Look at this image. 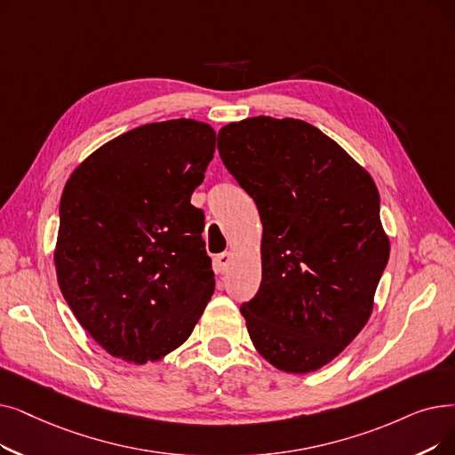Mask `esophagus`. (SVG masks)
<instances>
[{
  "label": "esophagus",
  "instance_id": "obj_1",
  "mask_svg": "<svg viewBox=\"0 0 455 455\" xmlns=\"http://www.w3.org/2000/svg\"><path fill=\"white\" fill-rule=\"evenodd\" d=\"M230 262H232V252L230 251H225V252L215 256V266H217V271H220V273H225L230 266Z\"/></svg>",
  "mask_w": 455,
  "mask_h": 455
}]
</instances>
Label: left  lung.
<instances>
[{
    "label": "left lung",
    "mask_w": 455,
    "mask_h": 455,
    "mask_svg": "<svg viewBox=\"0 0 455 455\" xmlns=\"http://www.w3.org/2000/svg\"><path fill=\"white\" fill-rule=\"evenodd\" d=\"M260 213L262 283L242 305L262 357L288 373L325 366L366 325L390 242L364 167L299 118L252 116L217 135Z\"/></svg>",
    "instance_id": "obj_1"
}]
</instances>
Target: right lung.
I'll list each match as a JSON object with an SVG mask.
<instances>
[{"mask_svg":"<svg viewBox=\"0 0 455 455\" xmlns=\"http://www.w3.org/2000/svg\"><path fill=\"white\" fill-rule=\"evenodd\" d=\"M213 152L210 124L174 118L115 137L70 174L59 206L57 283L113 357L164 359L189 339L212 298L204 213L191 193Z\"/></svg>","mask_w":455,"mask_h":455,"instance_id":"obj_1","label":"right lung"}]
</instances>
